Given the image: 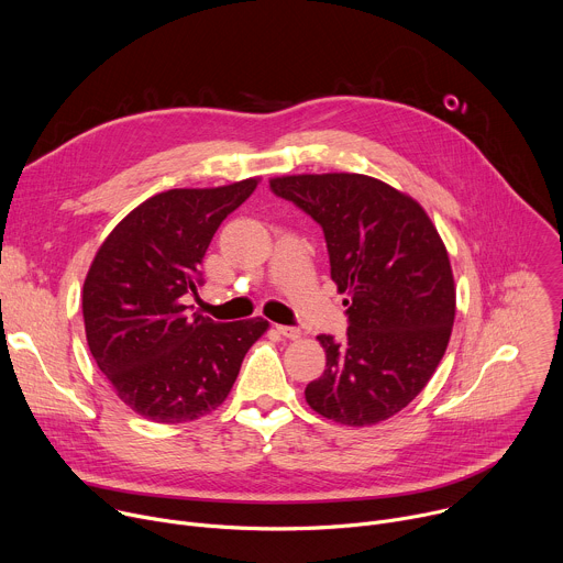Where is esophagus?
Returning <instances> with one entry per match:
<instances>
[{
	"instance_id": "esophagus-1",
	"label": "esophagus",
	"mask_w": 563,
	"mask_h": 563,
	"mask_svg": "<svg viewBox=\"0 0 563 563\" xmlns=\"http://www.w3.org/2000/svg\"><path fill=\"white\" fill-rule=\"evenodd\" d=\"M276 330H278V334H280V336L291 339V341L300 339V334H302L298 328H289V325H276Z\"/></svg>"
}]
</instances>
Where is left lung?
I'll return each mask as SVG.
<instances>
[{"instance_id":"8db88e82","label":"left lung","mask_w":563,"mask_h":563,"mask_svg":"<svg viewBox=\"0 0 563 563\" xmlns=\"http://www.w3.org/2000/svg\"><path fill=\"white\" fill-rule=\"evenodd\" d=\"M325 233L332 280L347 307V339L320 334L328 365L305 387L313 412L374 426L404 410L441 363L456 291L443 240L410 196L361 174L269 180Z\"/></svg>"}]
</instances>
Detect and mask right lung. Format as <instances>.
<instances>
[{
    "instance_id": "obj_1",
    "label": "right lung",
    "mask_w": 563,
    "mask_h": 563,
    "mask_svg": "<svg viewBox=\"0 0 563 563\" xmlns=\"http://www.w3.org/2000/svg\"><path fill=\"white\" fill-rule=\"evenodd\" d=\"M258 180L172 189L135 207L102 243L82 289L87 343L115 394L155 423L211 415L231 391L263 318L216 323L187 313L220 222Z\"/></svg>"
}]
</instances>
